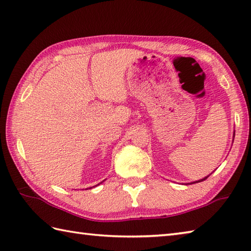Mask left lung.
Segmentation results:
<instances>
[{
  "label": "left lung",
  "mask_w": 251,
  "mask_h": 251,
  "mask_svg": "<svg viewBox=\"0 0 251 251\" xmlns=\"http://www.w3.org/2000/svg\"><path fill=\"white\" fill-rule=\"evenodd\" d=\"M234 137H235V131H234V134H233V138H234ZM211 174H212V173H211ZM211 174H210V175H211ZM210 175H208V176H207V177H205V178H202V179H201V180H199V181H194V182H191V183H197V182H201V181H204V180H206V179H207L208 177H209V176H210ZM191 183H189V184H191Z\"/></svg>",
  "instance_id": "1"
}]
</instances>
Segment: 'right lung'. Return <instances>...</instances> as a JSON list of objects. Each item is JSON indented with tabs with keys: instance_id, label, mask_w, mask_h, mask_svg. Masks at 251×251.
<instances>
[{
	"instance_id": "add662e5",
	"label": "right lung",
	"mask_w": 251,
	"mask_h": 251,
	"mask_svg": "<svg viewBox=\"0 0 251 251\" xmlns=\"http://www.w3.org/2000/svg\"><path fill=\"white\" fill-rule=\"evenodd\" d=\"M103 181H104V180H103ZM103 181H102V182H103ZM100 183H101V182H100ZM100 183H99V184H100ZM97 185H98V184H97ZM89 189H92V186H90V188H89Z\"/></svg>"
}]
</instances>
